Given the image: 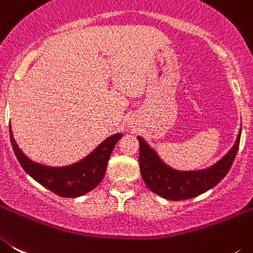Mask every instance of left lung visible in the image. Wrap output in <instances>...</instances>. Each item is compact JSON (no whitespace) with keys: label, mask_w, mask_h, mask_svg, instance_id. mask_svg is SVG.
Masks as SVG:
<instances>
[{"label":"left lung","mask_w":253,"mask_h":253,"mask_svg":"<svg viewBox=\"0 0 253 253\" xmlns=\"http://www.w3.org/2000/svg\"><path fill=\"white\" fill-rule=\"evenodd\" d=\"M137 138L140 142V171L147 188L165 199L184 200L203 194L226 176L240 147L241 131L234 146L224 158L208 169L198 171H179L171 169L160 160L158 154L143 138Z\"/></svg>","instance_id":"left-lung-1"}]
</instances>
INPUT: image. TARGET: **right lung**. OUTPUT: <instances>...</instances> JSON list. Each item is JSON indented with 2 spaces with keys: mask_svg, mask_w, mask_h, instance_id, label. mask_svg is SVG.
Instances as JSON below:
<instances>
[{
  "mask_svg": "<svg viewBox=\"0 0 253 253\" xmlns=\"http://www.w3.org/2000/svg\"><path fill=\"white\" fill-rule=\"evenodd\" d=\"M10 137L16 158L22 169L50 192L63 198H76L90 192L104 177L112 150L122 133H116L99 145L87 158L65 168H49L27 159L16 145L10 127Z\"/></svg>",
  "mask_w": 253,
  "mask_h": 253,
  "instance_id": "right-lung-1",
  "label": "right lung"
}]
</instances>
